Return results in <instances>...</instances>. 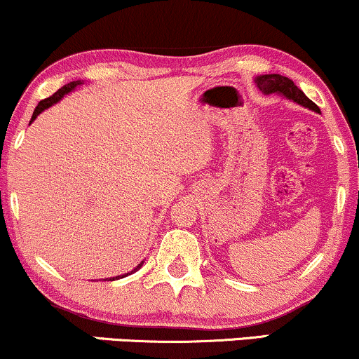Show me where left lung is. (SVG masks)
I'll list each match as a JSON object with an SVG mask.
<instances>
[{"label":"left lung","mask_w":359,"mask_h":359,"mask_svg":"<svg viewBox=\"0 0 359 359\" xmlns=\"http://www.w3.org/2000/svg\"><path fill=\"white\" fill-rule=\"evenodd\" d=\"M254 83L259 88V92L264 95H280V97L287 98V100L297 103V105L309 109L316 114H321L319 107L314 102H311L306 97L303 90H299L294 85V81L289 80L287 76L278 75V73H269V75H259L254 79Z\"/></svg>","instance_id":"8db88e82"}]
</instances>
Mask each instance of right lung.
I'll return each instance as SVG.
<instances>
[{"instance_id": "1", "label": "right lung", "mask_w": 359, "mask_h": 359, "mask_svg": "<svg viewBox=\"0 0 359 359\" xmlns=\"http://www.w3.org/2000/svg\"><path fill=\"white\" fill-rule=\"evenodd\" d=\"M80 85H83V80L70 81V83H67V85H65V86H62V88H60L58 92H55L53 95H51V97L45 98V100H41V102L38 103V105H36V109H34V111H33V116H32V120H29V123H33V120L36 118V116L40 115L43 110L50 109L51 105H55V103H58V102L62 100V98L65 97V95H68V93H70V92H73V90H75L76 86H80ZM142 266H144V261H142L140 264H138V266L135 267V269H132L130 273H127V274H122V276H115V278H110V280H115V279H122V278H125V276H130V274L135 273V271L140 269Z\"/></svg>"}]
</instances>
